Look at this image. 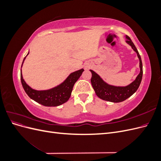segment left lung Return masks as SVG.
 Masks as SVG:
<instances>
[{
	"label": "left lung",
	"mask_w": 161,
	"mask_h": 161,
	"mask_svg": "<svg viewBox=\"0 0 161 161\" xmlns=\"http://www.w3.org/2000/svg\"><path fill=\"white\" fill-rule=\"evenodd\" d=\"M125 39L126 43L129 44L134 51L137 53L140 61V73L132 82H131L130 85L125 86L111 85L105 82L103 79L98 74H97L95 71L90 70L92 73V77L91 79V85L97 96L101 99L113 102V103L122 102L132 95L138 90L142 79L143 70L141 57L134 43L131 40V39L128 36H125Z\"/></svg>",
	"instance_id": "obj_1"
}]
</instances>
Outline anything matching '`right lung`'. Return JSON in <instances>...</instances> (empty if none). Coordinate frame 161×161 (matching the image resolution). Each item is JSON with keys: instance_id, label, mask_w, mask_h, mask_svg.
I'll return each instance as SVG.
<instances>
[{"instance_id": "right-lung-1", "label": "right lung", "mask_w": 161, "mask_h": 161, "mask_svg": "<svg viewBox=\"0 0 161 161\" xmlns=\"http://www.w3.org/2000/svg\"><path fill=\"white\" fill-rule=\"evenodd\" d=\"M29 53L30 52H28L27 56L29 54ZM27 56L24 58L21 68ZM84 69H81L79 70L70 73L69 76L62 83L47 90L38 91L32 89L24 80L21 70V81L24 90L31 99L42 105L47 107H56L61 105L69 101L71 96L73 86H74L75 82L79 79Z\"/></svg>"}]
</instances>
